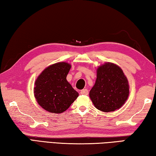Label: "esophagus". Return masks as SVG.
<instances>
[{
	"label": "esophagus",
	"instance_id": "obj_1",
	"mask_svg": "<svg viewBox=\"0 0 156 156\" xmlns=\"http://www.w3.org/2000/svg\"><path fill=\"white\" fill-rule=\"evenodd\" d=\"M80 93L81 95H87L88 94V90L87 89H83V90H81L80 91Z\"/></svg>",
	"mask_w": 156,
	"mask_h": 156
}]
</instances>
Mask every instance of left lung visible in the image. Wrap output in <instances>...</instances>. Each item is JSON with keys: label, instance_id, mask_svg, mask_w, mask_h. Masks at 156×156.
Masks as SVG:
<instances>
[{"label": "left lung", "instance_id": "obj_1", "mask_svg": "<svg viewBox=\"0 0 156 156\" xmlns=\"http://www.w3.org/2000/svg\"><path fill=\"white\" fill-rule=\"evenodd\" d=\"M129 95L126 76L115 64L106 63L98 68L95 85L89 95L97 108L111 112L121 108Z\"/></svg>", "mask_w": 156, "mask_h": 156}]
</instances>
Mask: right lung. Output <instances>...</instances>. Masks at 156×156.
Segmentation results:
<instances>
[{"mask_svg": "<svg viewBox=\"0 0 156 156\" xmlns=\"http://www.w3.org/2000/svg\"><path fill=\"white\" fill-rule=\"evenodd\" d=\"M71 66L60 62L48 66L35 81L34 93L38 104L50 113L66 111L79 93L66 80Z\"/></svg>", "mask_w": 156, "mask_h": 156, "instance_id": "add662e5", "label": "right lung"}]
</instances>
